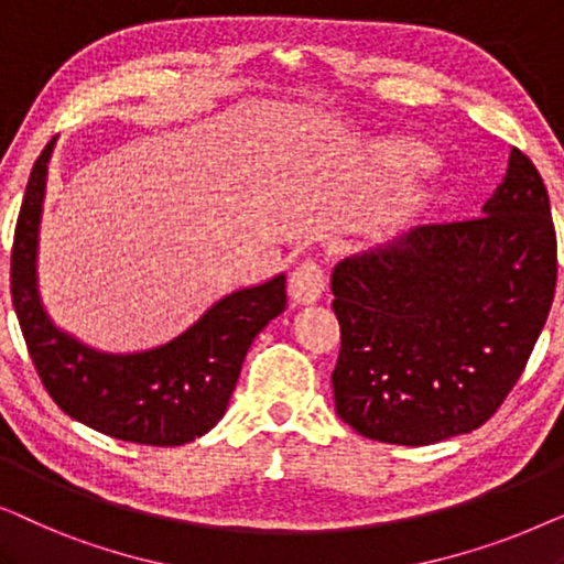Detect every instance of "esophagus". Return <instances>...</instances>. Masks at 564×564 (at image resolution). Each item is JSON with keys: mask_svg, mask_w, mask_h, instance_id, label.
<instances>
[{"mask_svg": "<svg viewBox=\"0 0 564 564\" xmlns=\"http://www.w3.org/2000/svg\"><path fill=\"white\" fill-rule=\"evenodd\" d=\"M326 290V269L315 259H305L290 274V297L300 305L315 303Z\"/></svg>", "mask_w": 564, "mask_h": 564, "instance_id": "esophagus-1", "label": "esophagus"}]
</instances>
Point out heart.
I'll return each mask as SVG.
<instances>
[{
    "mask_svg": "<svg viewBox=\"0 0 564 564\" xmlns=\"http://www.w3.org/2000/svg\"><path fill=\"white\" fill-rule=\"evenodd\" d=\"M423 161H426V159H423Z\"/></svg>",
    "mask_w": 564,
    "mask_h": 564,
    "instance_id": "b5f03b06",
    "label": "heart"
}]
</instances>
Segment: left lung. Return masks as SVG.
<instances>
[{
	"instance_id": "1",
	"label": "left lung",
	"mask_w": 564,
	"mask_h": 564,
	"mask_svg": "<svg viewBox=\"0 0 564 564\" xmlns=\"http://www.w3.org/2000/svg\"><path fill=\"white\" fill-rule=\"evenodd\" d=\"M557 284L550 195L511 149L482 215L431 223L338 261V419L384 444L480 429L531 357Z\"/></svg>"
}]
</instances>
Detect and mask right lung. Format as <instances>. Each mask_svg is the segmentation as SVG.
Listing matches in <instances>:
<instances>
[{
	"instance_id": "1",
	"label": "right lung",
	"mask_w": 564,
	"mask_h": 564,
	"mask_svg": "<svg viewBox=\"0 0 564 564\" xmlns=\"http://www.w3.org/2000/svg\"><path fill=\"white\" fill-rule=\"evenodd\" d=\"M51 153L53 141L30 172L10 269L12 305L37 377L61 411L99 434L149 446L195 442L223 419L251 341L288 305L284 274L230 292L156 349H91L61 330L37 295V228Z\"/></svg>"
}]
</instances>
